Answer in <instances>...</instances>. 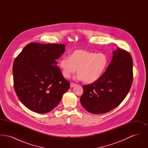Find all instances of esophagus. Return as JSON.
Instances as JSON below:
<instances>
[{"mask_svg":"<svg viewBox=\"0 0 148 148\" xmlns=\"http://www.w3.org/2000/svg\"><path fill=\"white\" fill-rule=\"evenodd\" d=\"M76 85H77V84H75V83H71V88H73V87H74V86H75Z\"/></svg>","mask_w":148,"mask_h":148,"instance_id":"obj_1","label":"esophagus"}]
</instances>
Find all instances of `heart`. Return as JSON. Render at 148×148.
<instances>
[{
  "label": "heart",
  "mask_w": 148,
  "mask_h": 148,
  "mask_svg": "<svg viewBox=\"0 0 148 148\" xmlns=\"http://www.w3.org/2000/svg\"><path fill=\"white\" fill-rule=\"evenodd\" d=\"M109 64L106 55L85 50L78 49L71 53L69 58L64 57L59 62L64 77L70 78L77 69L78 78L84 82L93 83L102 77Z\"/></svg>",
  "instance_id": "obj_1"
}]
</instances>
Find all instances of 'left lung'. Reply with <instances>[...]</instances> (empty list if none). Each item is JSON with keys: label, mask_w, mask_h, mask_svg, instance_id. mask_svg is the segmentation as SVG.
<instances>
[{"label": "left lung", "mask_w": 148, "mask_h": 148, "mask_svg": "<svg viewBox=\"0 0 148 148\" xmlns=\"http://www.w3.org/2000/svg\"><path fill=\"white\" fill-rule=\"evenodd\" d=\"M106 70L98 80L83 85L80 103L88 112H110L125 98L133 79V59L129 53L117 48Z\"/></svg>", "instance_id": "1"}]
</instances>
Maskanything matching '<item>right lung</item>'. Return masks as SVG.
<instances>
[{
	"label": "right lung",
	"instance_id": "add662e5",
	"mask_svg": "<svg viewBox=\"0 0 148 148\" xmlns=\"http://www.w3.org/2000/svg\"><path fill=\"white\" fill-rule=\"evenodd\" d=\"M60 44L31 42L15 59L14 90L21 103L35 113H49L70 88L56 65L65 51Z\"/></svg>",
	"mask_w": 148,
	"mask_h": 148
}]
</instances>
